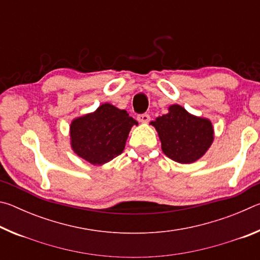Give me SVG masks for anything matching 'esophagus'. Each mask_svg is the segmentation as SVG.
<instances>
[{"label": "esophagus", "instance_id": "esophagus-1", "mask_svg": "<svg viewBox=\"0 0 260 260\" xmlns=\"http://www.w3.org/2000/svg\"><path fill=\"white\" fill-rule=\"evenodd\" d=\"M138 120L140 122H142V124H147L150 120V116H149L148 113H142V114H139L138 116Z\"/></svg>", "mask_w": 260, "mask_h": 260}]
</instances>
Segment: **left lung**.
I'll use <instances>...</instances> for the list:
<instances>
[{"label": "left lung", "mask_w": 260, "mask_h": 260, "mask_svg": "<svg viewBox=\"0 0 260 260\" xmlns=\"http://www.w3.org/2000/svg\"><path fill=\"white\" fill-rule=\"evenodd\" d=\"M150 124L158 132L162 152L181 164L199 160L214 139L213 126L209 119L192 116L178 104L171 105L169 113Z\"/></svg>", "instance_id": "8db88e82"}]
</instances>
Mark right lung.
Returning <instances> with one entry per match:
<instances>
[{
  "label": "right lung",
  "mask_w": 260,
  "mask_h": 260,
  "mask_svg": "<svg viewBox=\"0 0 260 260\" xmlns=\"http://www.w3.org/2000/svg\"><path fill=\"white\" fill-rule=\"evenodd\" d=\"M138 121L126 110L104 103L76 118L70 126L72 150L93 165H103L124 151L129 131Z\"/></svg>",
  "instance_id": "add662e5"
}]
</instances>
